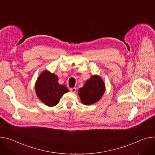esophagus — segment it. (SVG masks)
<instances>
[{"label": "esophagus", "mask_w": 155, "mask_h": 155, "mask_svg": "<svg viewBox=\"0 0 155 155\" xmlns=\"http://www.w3.org/2000/svg\"><path fill=\"white\" fill-rule=\"evenodd\" d=\"M70 90L72 93H75L77 91V88L76 87H72V88H71Z\"/></svg>", "instance_id": "esophagus-1"}]
</instances>
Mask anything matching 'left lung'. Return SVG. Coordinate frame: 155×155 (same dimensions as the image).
I'll list each match as a JSON object with an SVG mask.
<instances>
[{
	"mask_svg": "<svg viewBox=\"0 0 155 155\" xmlns=\"http://www.w3.org/2000/svg\"><path fill=\"white\" fill-rule=\"evenodd\" d=\"M105 91V84L97 75L87 80L78 93L81 101L84 105H91L97 102Z\"/></svg>",
	"mask_w": 155,
	"mask_h": 155,
	"instance_id": "obj_1",
	"label": "left lung"
}]
</instances>
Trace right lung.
Wrapping results in <instances>:
<instances>
[{
  "label": "right lung",
  "instance_id": "1",
  "mask_svg": "<svg viewBox=\"0 0 155 155\" xmlns=\"http://www.w3.org/2000/svg\"><path fill=\"white\" fill-rule=\"evenodd\" d=\"M37 97L45 105L53 107L57 105L62 95L69 91L65 85L59 84L56 75L49 71L43 72L35 84Z\"/></svg>",
  "mask_w": 155,
  "mask_h": 155
}]
</instances>
